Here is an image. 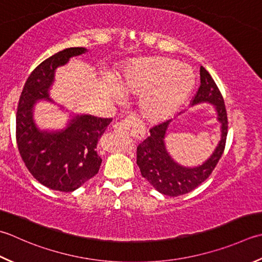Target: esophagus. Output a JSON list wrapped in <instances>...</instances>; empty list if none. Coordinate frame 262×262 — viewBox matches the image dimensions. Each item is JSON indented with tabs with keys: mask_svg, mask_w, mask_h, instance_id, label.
Here are the masks:
<instances>
[{
	"mask_svg": "<svg viewBox=\"0 0 262 262\" xmlns=\"http://www.w3.org/2000/svg\"><path fill=\"white\" fill-rule=\"evenodd\" d=\"M137 125V121L135 120L134 117H128L125 118L124 120H121L120 122H117V124L114 125L112 127V129L116 133L117 135H120V136H127L128 134V129L132 126H136Z\"/></svg>",
	"mask_w": 262,
	"mask_h": 262,
	"instance_id": "34e87169",
	"label": "esophagus"
}]
</instances>
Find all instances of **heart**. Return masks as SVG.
I'll return each instance as SVG.
<instances>
[{"instance_id": "obj_1", "label": "heart", "mask_w": 262, "mask_h": 262, "mask_svg": "<svg viewBox=\"0 0 262 262\" xmlns=\"http://www.w3.org/2000/svg\"><path fill=\"white\" fill-rule=\"evenodd\" d=\"M195 84L193 71L165 56L133 61L117 85L124 96H141L142 116L159 121L173 114L191 94Z\"/></svg>"}]
</instances>
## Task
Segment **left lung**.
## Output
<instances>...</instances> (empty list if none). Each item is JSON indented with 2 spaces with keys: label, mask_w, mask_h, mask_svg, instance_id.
Returning <instances> with one entry per match:
<instances>
[{
  "label": "left lung",
  "mask_w": 262,
  "mask_h": 262,
  "mask_svg": "<svg viewBox=\"0 0 262 262\" xmlns=\"http://www.w3.org/2000/svg\"><path fill=\"white\" fill-rule=\"evenodd\" d=\"M201 85L191 105L211 103L217 112V120L220 122V141L217 147L207 161L198 167H184L177 163L166 148L165 137L171 120L153 126L150 136L137 146V166L142 176L158 192L169 196H178L196 188L211 175L219 159L222 158L226 144L228 121L223 95L220 93L212 77L201 66L200 68Z\"/></svg>",
  "instance_id": "8db88e82"
}]
</instances>
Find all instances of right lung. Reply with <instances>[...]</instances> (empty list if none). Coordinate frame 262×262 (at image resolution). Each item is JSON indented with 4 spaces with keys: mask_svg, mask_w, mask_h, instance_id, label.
<instances>
[{
    "mask_svg": "<svg viewBox=\"0 0 262 262\" xmlns=\"http://www.w3.org/2000/svg\"><path fill=\"white\" fill-rule=\"evenodd\" d=\"M86 52L85 48L60 51L38 64L25 83L15 116V138L25 166L36 181L54 191L73 192L94 177L102 159L96 146L111 118L74 116L64 129L40 130L33 118L36 101H51L49 91L56 68L70 58Z\"/></svg>",
    "mask_w": 262,
    "mask_h": 262,
    "instance_id": "right-lung-1",
    "label": "right lung"
}]
</instances>
